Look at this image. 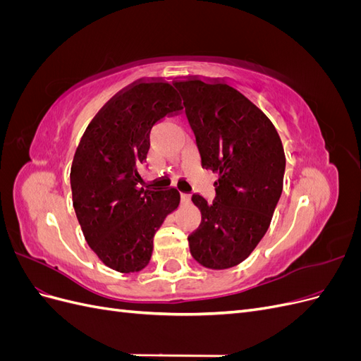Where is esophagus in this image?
Segmentation results:
<instances>
[{"label":"esophagus","instance_id":"34e87169","mask_svg":"<svg viewBox=\"0 0 361 361\" xmlns=\"http://www.w3.org/2000/svg\"><path fill=\"white\" fill-rule=\"evenodd\" d=\"M182 203H183V204H188V203H191V194H188V192H182Z\"/></svg>","mask_w":361,"mask_h":361}]
</instances>
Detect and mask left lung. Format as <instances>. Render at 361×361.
I'll use <instances>...</instances> for the list:
<instances>
[{
  "instance_id": "8db88e82",
  "label": "left lung",
  "mask_w": 361,
  "mask_h": 361,
  "mask_svg": "<svg viewBox=\"0 0 361 361\" xmlns=\"http://www.w3.org/2000/svg\"><path fill=\"white\" fill-rule=\"evenodd\" d=\"M202 166L218 173L216 197L192 203L202 223L188 236L200 265L227 269L244 262L265 236L283 190L286 157L274 123L224 78L178 81Z\"/></svg>"
}]
</instances>
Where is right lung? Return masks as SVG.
I'll list each match as a JSON object with an SVG mask.
<instances>
[{"instance_id": "1", "label": "right lung", "mask_w": 361, "mask_h": 361, "mask_svg": "<svg viewBox=\"0 0 361 361\" xmlns=\"http://www.w3.org/2000/svg\"><path fill=\"white\" fill-rule=\"evenodd\" d=\"M178 81L140 78L116 93L87 126L71 167L73 209L93 253L129 274L147 267L154 236L180 203L176 188H138L150 129L182 110Z\"/></svg>"}]
</instances>
